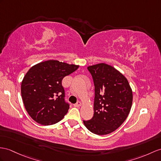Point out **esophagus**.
<instances>
[{
	"label": "esophagus",
	"instance_id": "34e87169",
	"mask_svg": "<svg viewBox=\"0 0 161 161\" xmlns=\"http://www.w3.org/2000/svg\"><path fill=\"white\" fill-rule=\"evenodd\" d=\"M80 105H81V103H80V102H79V101L77 102V103H76V104H74V107H80Z\"/></svg>",
	"mask_w": 161,
	"mask_h": 161
}]
</instances>
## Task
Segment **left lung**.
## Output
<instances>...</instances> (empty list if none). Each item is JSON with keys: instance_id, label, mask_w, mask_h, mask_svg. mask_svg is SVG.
I'll list each match as a JSON object with an SVG mask.
<instances>
[{"instance_id": "8db88e82", "label": "left lung", "mask_w": 161, "mask_h": 161, "mask_svg": "<svg viewBox=\"0 0 161 161\" xmlns=\"http://www.w3.org/2000/svg\"><path fill=\"white\" fill-rule=\"evenodd\" d=\"M87 69L94 84V113L91 119L83 120V123L94 134L107 135L127 118L132 107V89L126 78L111 65L99 64Z\"/></svg>"}]
</instances>
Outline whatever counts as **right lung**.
Returning <instances> with one entry per match:
<instances>
[{
	"label": "right lung",
	"instance_id": "right-lung-1",
	"mask_svg": "<svg viewBox=\"0 0 161 161\" xmlns=\"http://www.w3.org/2000/svg\"><path fill=\"white\" fill-rule=\"evenodd\" d=\"M79 66L48 60L33 66L21 85V94L26 111L33 120L44 126L61 121L69 108L65 99L62 80Z\"/></svg>",
	"mask_w": 161,
	"mask_h": 161
}]
</instances>
